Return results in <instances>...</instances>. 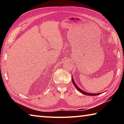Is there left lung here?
I'll list each match as a JSON object with an SVG mask.
<instances>
[{
    "instance_id": "left-lung-1",
    "label": "left lung",
    "mask_w": 124,
    "mask_h": 124,
    "mask_svg": "<svg viewBox=\"0 0 124 124\" xmlns=\"http://www.w3.org/2000/svg\"><path fill=\"white\" fill-rule=\"evenodd\" d=\"M72 82H73V84H74V85L75 86V88H76V89L78 90V91H79V92H81V93H82L83 94H84V95H87V96H96V95H100L101 93H88V92H85V91H83L81 89H80V88L78 86H77V85L76 84H75V83L74 82V79H73V75H72Z\"/></svg>"
}]
</instances>
